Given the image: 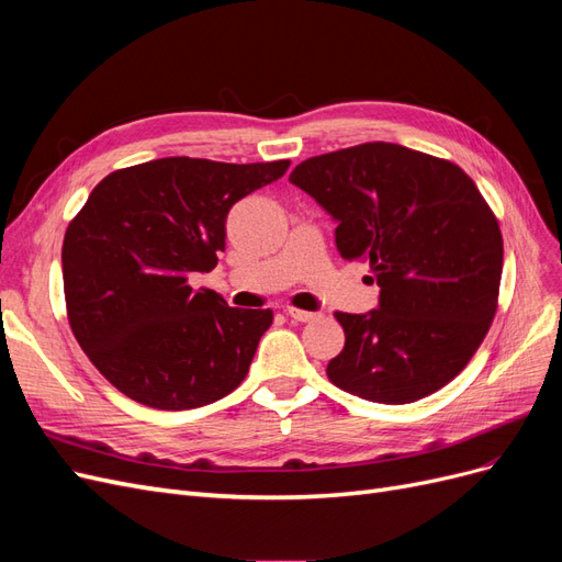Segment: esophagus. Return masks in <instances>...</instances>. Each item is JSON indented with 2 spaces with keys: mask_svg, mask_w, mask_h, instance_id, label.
Here are the masks:
<instances>
[{
  "mask_svg": "<svg viewBox=\"0 0 562 562\" xmlns=\"http://www.w3.org/2000/svg\"><path fill=\"white\" fill-rule=\"evenodd\" d=\"M285 314L291 316L293 321H300V323H310V321L318 318V314H316V312H304V310H297V307H288V310H285Z\"/></svg>",
  "mask_w": 562,
  "mask_h": 562,
  "instance_id": "esophagus-1",
  "label": "esophagus"
}]
</instances>
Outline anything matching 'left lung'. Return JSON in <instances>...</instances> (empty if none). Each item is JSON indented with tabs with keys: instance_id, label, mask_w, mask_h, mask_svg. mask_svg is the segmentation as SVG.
Here are the masks:
<instances>
[{
	"instance_id": "8db88e82",
	"label": "left lung",
	"mask_w": 562,
	"mask_h": 562,
	"mask_svg": "<svg viewBox=\"0 0 562 562\" xmlns=\"http://www.w3.org/2000/svg\"><path fill=\"white\" fill-rule=\"evenodd\" d=\"M291 182L335 220L345 260L380 285L378 310L337 312L328 380L372 403H413L454 380L497 312L504 244L462 168L394 143L312 157Z\"/></svg>"
}]
</instances>
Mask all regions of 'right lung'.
<instances>
[{"label":"right lung","mask_w":562,"mask_h":562,"mask_svg":"<svg viewBox=\"0 0 562 562\" xmlns=\"http://www.w3.org/2000/svg\"><path fill=\"white\" fill-rule=\"evenodd\" d=\"M288 166L166 157L93 187L63 241L67 318L122 394L157 411H190L244 382L274 314L227 307L192 279L217 265L234 203Z\"/></svg>","instance_id":"1"}]
</instances>
